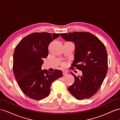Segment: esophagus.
<instances>
[{"label":"esophagus","instance_id":"obj_1","mask_svg":"<svg viewBox=\"0 0 120 120\" xmlns=\"http://www.w3.org/2000/svg\"><path fill=\"white\" fill-rule=\"evenodd\" d=\"M62 72H63V75H67V72L66 71V70H63Z\"/></svg>","mask_w":120,"mask_h":120}]
</instances>
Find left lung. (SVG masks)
I'll return each instance as SVG.
<instances>
[{
	"mask_svg": "<svg viewBox=\"0 0 120 120\" xmlns=\"http://www.w3.org/2000/svg\"><path fill=\"white\" fill-rule=\"evenodd\" d=\"M67 41L74 43V60L71 64L82 71V76H74V83L68 90L76 99H88L97 93L107 71V54L105 45L92 33L74 32L61 33Z\"/></svg>",
	"mask_w": 120,
	"mask_h": 120,
	"instance_id": "8db88e82",
	"label": "left lung"
}]
</instances>
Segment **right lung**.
I'll use <instances>...</instances> for the list:
<instances>
[{
    "label": "right lung",
    "instance_id": "add662e5",
    "mask_svg": "<svg viewBox=\"0 0 120 120\" xmlns=\"http://www.w3.org/2000/svg\"><path fill=\"white\" fill-rule=\"evenodd\" d=\"M59 33H33L25 36L15 48L13 71L18 85L26 96L39 100L48 97L52 82L63 76L61 70L54 72L41 69L50 43Z\"/></svg>",
    "mask_w": 120,
    "mask_h": 120
}]
</instances>
